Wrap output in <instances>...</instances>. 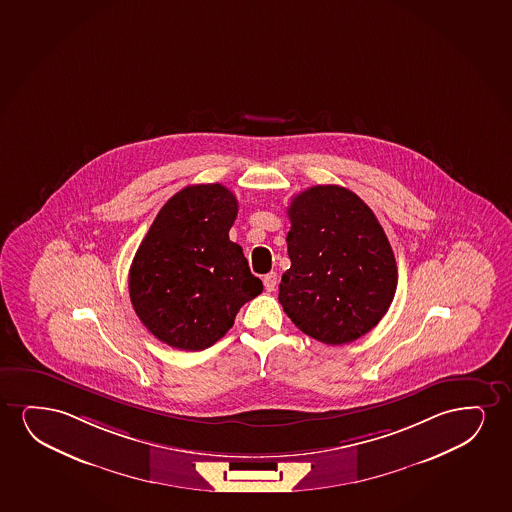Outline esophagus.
Wrapping results in <instances>:
<instances>
[{"label":"esophagus","mask_w":512,"mask_h":512,"mask_svg":"<svg viewBox=\"0 0 512 512\" xmlns=\"http://www.w3.org/2000/svg\"><path fill=\"white\" fill-rule=\"evenodd\" d=\"M264 286H266L267 292H274V288H276V285H278V274L276 273H269L264 276Z\"/></svg>","instance_id":"1"}]
</instances>
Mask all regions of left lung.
<instances>
[{"label":"left lung","mask_w":512,"mask_h":512,"mask_svg":"<svg viewBox=\"0 0 512 512\" xmlns=\"http://www.w3.org/2000/svg\"><path fill=\"white\" fill-rule=\"evenodd\" d=\"M292 266L279 304L302 332L342 346L377 326L391 306L398 267L384 229L359 196L342 186H312L288 206Z\"/></svg>","instance_id":"1"}]
</instances>
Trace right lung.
<instances>
[{
	"label": "right lung",
	"instance_id": "obj_1",
	"mask_svg": "<svg viewBox=\"0 0 512 512\" xmlns=\"http://www.w3.org/2000/svg\"><path fill=\"white\" fill-rule=\"evenodd\" d=\"M238 200L220 184L184 187L156 215L133 257V311L156 339L203 351L234 325L239 309L262 293L243 248L229 239Z\"/></svg>",
	"mask_w": 512,
	"mask_h": 512
}]
</instances>
